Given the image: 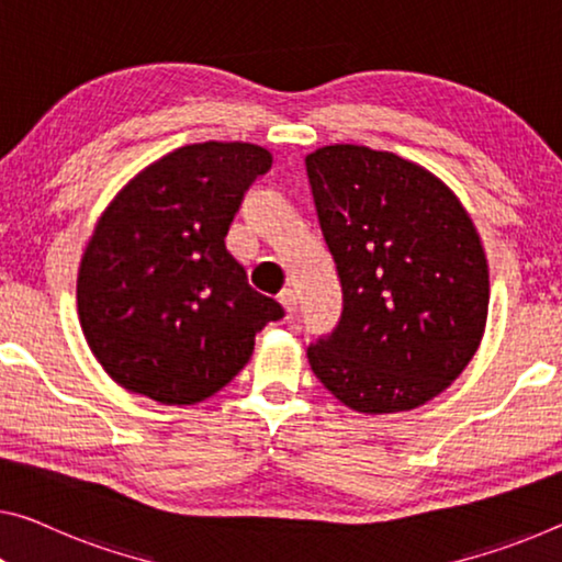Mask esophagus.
<instances>
[{
    "instance_id": "1",
    "label": "esophagus",
    "mask_w": 562,
    "mask_h": 562,
    "mask_svg": "<svg viewBox=\"0 0 562 562\" xmlns=\"http://www.w3.org/2000/svg\"><path fill=\"white\" fill-rule=\"evenodd\" d=\"M279 304L286 311V316H293V311H296V291L291 289H283L279 293Z\"/></svg>"
}]
</instances>
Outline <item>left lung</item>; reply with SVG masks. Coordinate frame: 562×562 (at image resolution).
I'll return each mask as SVG.
<instances>
[{
    "label": "left lung",
    "mask_w": 562,
    "mask_h": 562,
    "mask_svg": "<svg viewBox=\"0 0 562 562\" xmlns=\"http://www.w3.org/2000/svg\"><path fill=\"white\" fill-rule=\"evenodd\" d=\"M318 226L341 281V318L311 344L318 382L361 414L442 394L477 351L490 273L480 233L435 172L367 145L306 155Z\"/></svg>",
    "instance_id": "8db88e82"
}]
</instances>
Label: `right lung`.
I'll return each mask as SVG.
<instances>
[{
  "label": "right lung",
  "instance_id": "obj_1",
  "mask_svg": "<svg viewBox=\"0 0 562 562\" xmlns=\"http://www.w3.org/2000/svg\"><path fill=\"white\" fill-rule=\"evenodd\" d=\"M271 162L254 143H195L112 198L77 273L82 334L112 382L160 404H198L283 316L226 248L244 193Z\"/></svg>",
  "mask_w": 562,
  "mask_h": 562
}]
</instances>
